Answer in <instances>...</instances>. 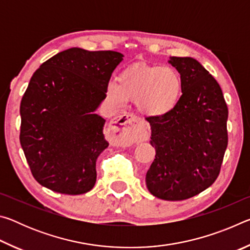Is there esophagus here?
I'll return each mask as SVG.
<instances>
[{
	"label": "esophagus",
	"mask_w": 250,
	"mask_h": 250,
	"mask_svg": "<svg viewBox=\"0 0 250 250\" xmlns=\"http://www.w3.org/2000/svg\"><path fill=\"white\" fill-rule=\"evenodd\" d=\"M109 132L117 145L128 146L134 142L146 141L147 131L145 125L134 115H125L113 120L109 125Z\"/></svg>",
	"instance_id": "1"
}]
</instances>
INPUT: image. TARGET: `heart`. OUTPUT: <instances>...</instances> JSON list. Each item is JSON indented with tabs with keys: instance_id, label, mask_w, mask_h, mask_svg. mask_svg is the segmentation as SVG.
Returning a JSON list of instances; mask_svg holds the SVG:
<instances>
[{
	"instance_id": "1",
	"label": "heart",
	"mask_w": 250,
	"mask_h": 250,
	"mask_svg": "<svg viewBox=\"0 0 250 250\" xmlns=\"http://www.w3.org/2000/svg\"><path fill=\"white\" fill-rule=\"evenodd\" d=\"M182 91V77L170 66L134 65L122 71L118 83L108 84V97L115 104L137 101L139 110L160 117L175 107Z\"/></svg>"
}]
</instances>
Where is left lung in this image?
I'll return each mask as SVG.
<instances>
[{"label":"left lung","instance_id":"8db88e82","mask_svg":"<svg viewBox=\"0 0 250 250\" xmlns=\"http://www.w3.org/2000/svg\"><path fill=\"white\" fill-rule=\"evenodd\" d=\"M182 77V96L171 111L147 117L155 159L146 188L166 201L188 200L205 191L221 172L228 134V108L213 76L196 59L170 57Z\"/></svg>","mask_w":250,"mask_h":250}]
</instances>
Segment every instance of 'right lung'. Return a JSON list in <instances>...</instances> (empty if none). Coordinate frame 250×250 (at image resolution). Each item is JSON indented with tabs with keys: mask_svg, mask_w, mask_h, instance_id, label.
I'll list each match as a JSON object with an SVG mask.
<instances>
[{
	"mask_svg": "<svg viewBox=\"0 0 250 250\" xmlns=\"http://www.w3.org/2000/svg\"><path fill=\"white\" fill-rule=\"evenodd\" d=\"M124 55L73 47L41 65L21 101L20 141L31 172L54 192L78 195L96 183V161L109 146L96 115Z\"/></svg>",
	"mask_w": 250,
	"mask_h": 250,
	"instance_id": "right-lung-1",
	"label": "right lung"
}]
</instances>
